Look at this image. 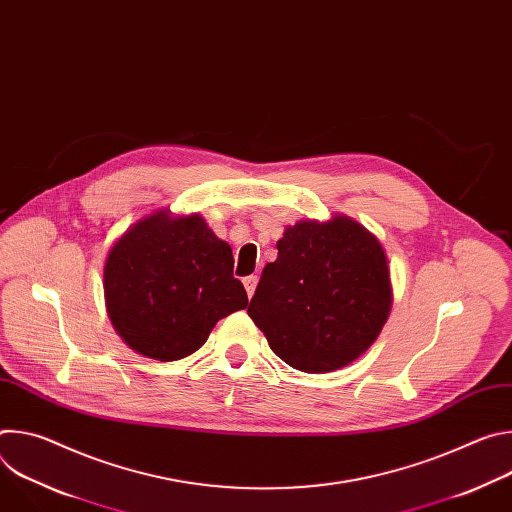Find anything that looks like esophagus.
I'll list each match as a JSON object with an SVG mask.
<instances>
[{
  "label": "esophagus",
  "mask_w": 512,
  "mask_h": 512,
  "mask_svg": "<svg viewBox=\"0 0 512 512\" xmlns=\"http://www.w3.org/2000/svg\"><path fill=\"white\" fill-rule=\"evenodd\" d=\"M257 281H259L257 275H247V277H243V285H245V289H247V296H249V298L255 294Z\"/></svg>",
  "instance_id": "1"
}]
</instances>
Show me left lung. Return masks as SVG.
Returning <instances> with one entry per match:
<instances>
[{"label":"left lung","instance_id":"1","mask_svg":"<svg viewBox=\"0 0 512 512\" xmlns=\"http://www.w3.org/2000/svg\"><path fill=\"white\" fill-rule=\"evenodd\" d=\"M391 302L381 243L348 216H334L285 229L247 314L289 367L330 373L377 340Z\"/></svg>","mask_w":512,"mask_h":512}]
</instances>
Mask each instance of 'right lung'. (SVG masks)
I'll list each match as a JSON object with an SVG mask.
<instances>
[{"label": "right lung", "mask_w": 512, "mask_h": 512, "mask_svg": "<svg viewBox=\"0 0 512 512\" xmlns=\"http://www.w3.org/2000/svg\"><path fill=\"white\" fill-rule=\"evenodd\" d=\"M233 251L198 214L166 210L135 223L109 251L105 302L117 334L162 362L196 352L218 320L249 304Z\"/></svg>", "instance_id": "obj_1"}]
</instances>
